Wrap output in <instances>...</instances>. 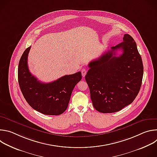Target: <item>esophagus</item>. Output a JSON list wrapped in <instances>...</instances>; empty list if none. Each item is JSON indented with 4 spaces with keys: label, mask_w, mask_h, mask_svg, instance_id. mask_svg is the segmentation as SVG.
<instances>
[{
    "label": "esophagus",
    "mask_w": 157,
    "mask_h": 157,
    "mask_svg": "<svg viewBox=\"0 0 157 157\" xmlns=\"http://www.w3.org/2000/svg\"><path fill=\"white\" fill-rule=\"evenodd\" d=\"M81 73H82V76L83 77H84L85 75H86V73H87V70H86V69L83 68V69L81 70Z\"/></svg>",
    "instance_id": "1"
}]
</instances>
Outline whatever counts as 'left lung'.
Listing matches in <instances>:
<instances>
[{
    "label": "left lung",
    "instance_id": "left-lung-1",
    "mask_svg": "<svg viewBox=\"0 0 157 157\" xmlns=\"http://www.w3.org/2000/svg\"><path fill=\"white\" fill-rule=\"evenodd\" d=\"M121 49L122 53L117 56ZM85 76L94 107L102 113H113L130 104L142 85L144 66L137 44L128 34L123 41L88 64Z\"/></svg>",
    "mask_w": 157,
    "mask_h": 157
}]
</instances>
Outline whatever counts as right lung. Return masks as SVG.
Returning <instances> with one entry per match:
<instances>
[{"label": "right lung", "mask_w": 157, "mask_h": 157, "mask_svg": "<svg viewBox=\"0 0 157 157\" xmlns=\"http://www.w3.org/2000/svg\"><path fill=\"white\" fill-rule=\"evenodd\" d=\"M30 48L29 47L25 50L18 64L21 91L33 109L45 115H60L68 107L73 89L82 78L81 73L65 75L49 83L42 82L29 71L27 59Z\"/></svg>", "instance_id": "obj_1"}]
</instances>
